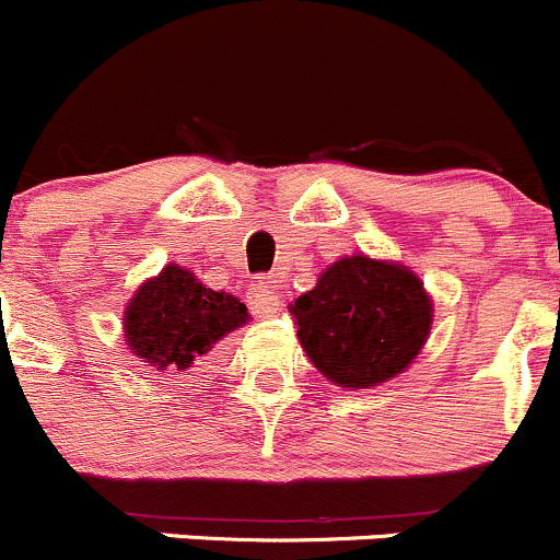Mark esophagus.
Here are the masks:
<instances>
[{
  "label": "esophagus",
  "instance_id": "esophagus-1",
  "mask_svg": "<svg viewBox=\"0 0 560 560\" xmlns=\"http://www.w3.org/2000/svg\"><path fill=\"white\" fill-rule=\"evenodd\" d=\"M250 310L261 318H269V315H278L282 310V293L278 280L272 278H264L256 280L250 291Z\"/></svg>",
  "mask_w": 560,
  "mask_h": 560
}]
</instances>
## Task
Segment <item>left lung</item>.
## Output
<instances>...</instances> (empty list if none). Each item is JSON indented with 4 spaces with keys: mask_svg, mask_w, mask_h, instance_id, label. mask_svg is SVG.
Segmentation results:
<instances>
[{
    "mask_svg": "<svg viewBox=\"0 0 560 560\" xmlns=\"http://www.w3.org/2000/svg\"><path fill=\"white\" fill-rule=\"evenodd\" d=\"M291 313L310 362L351 389L402 373L433 324V304L417 275L368 256L331 264Z\"/></svg>",
    "mask_w": 560,
    "mask_h": 560,
    "instance_id": "obj_1",
    "label": "left lung"
}]
</instances>
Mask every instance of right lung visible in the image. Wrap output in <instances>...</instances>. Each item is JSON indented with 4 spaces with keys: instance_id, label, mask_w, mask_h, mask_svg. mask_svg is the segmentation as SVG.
I'll use <instances>...</instances> for the list:
<instances>
[{
    "instance_id": "right-lung-1",
    "label": "right lung",
    "mask_w": 560,
    "mask_h": 560,
    "mask_svg": "<svg viewBox=\"0 0 560 560\" xmlns=\"http://www.w3.org/2000/svg\"><path fill=\"white\" fill-rule=\"evenodd\" d=\"M247 320L236 296L203 288L179 267L147 280L125 310V337L136 357L158 370H185Z\"/></svg>"
}]
</instances>
